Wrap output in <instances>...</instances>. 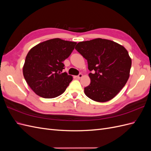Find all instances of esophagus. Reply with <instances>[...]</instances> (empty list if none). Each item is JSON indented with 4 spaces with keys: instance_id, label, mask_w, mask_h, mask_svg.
Instances as JSON below:
<instances>
[{
    "instance_id": "obj_1",
    "label": "esophagus",
    "mask_w": 151,
    "mask_h": 151,
    "mask_svg": "<svg viewBox=\"0 0 151 151\" xmlns=\"http://www.w3.org/2000/svg\"><path fill=\"white\" fill-rule=\"evenodd\" d=\"M83 74H79L78 76H76V78H77V79H81V78H82V77H83Z\"/></svg>"
}]
</instances>
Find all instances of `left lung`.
Listing matches in <instances>:
<instances>
[{
    "label": "left lung",
    "mask_w": 151,
    "mask_h": 151,
    "mask_svg": "<svg viewBox=\"0 0 151 151\" xmlns=\"http://www.w3.org/2000/svg\"><path fill=\"white\" fill-rule=\"evenodd\" d=\"M76 50L88 61L90 84L85 94L93 101L106 102L125 86L129 78L132 60L127 50L113 41L96 38L77 44Z\"/></svg>",
    "instance_id": "obj_1"
}]
</instances>
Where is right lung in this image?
<instances>
[{"instance_id":"obj_1","label":"right lung","mask_w":151,"mask_h":151,"mask_svg":"<svg viewBox=\"0 0 151 151\" xmlns=\"http://www.w3.org/2000/svg\"><path fill=\"white\" fill-rule=\"evenodd\" d=\"M76 42L54 38L40 43L28 53L23 76L31 89L44 98H53L64 93L72 81L63 62L70 56Z\"/></svg>"}]
</instances>
